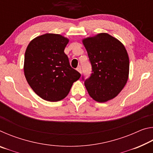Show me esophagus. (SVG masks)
<instances>
[{
	"label": "esophagus",
	"mask_w": 153,
	"mask_h": 153,
	"mask_svg": "<svg viewBox=\"0 0 153 153\" xmlns=\"http://www.w3.org/2000/svg\"><path fill=\"white\" fill-rule=\"evenodd\" d=\"M77 71H78V72H79V73L80 74H81L82 73V70H81V67H80V66H79V67H77Z\"/></svg>",
	"instance_id": "34e87169"
}]
</instances>
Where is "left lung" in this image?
Wrapping results in <instances>:
<instances>
[{"mask_svg":"<svg viewBox=\"0 0 153 153\" xmlns=\"http://www.w3.org/2000/svg\"><path fill=\"white\" fill-rule=\"evenodd\" d=\"M92 65L91 76H82L89 95L104 102L117 97L128 79V53L120 41L107 33H100L82 40Z\"/></svg>","mask_w":153,"mask_h":153,"instance_id":"8db88e82","label":"left lung"}]
</instances>
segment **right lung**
I'll use <instances>...</instances> for the list:
<instances>
[{"label": "right lung", "instance_id": "1", "mask_svg": "<svg viewBox=\"0 0 153 153\" xmlns=\"http://www.w3.org/2000/svg\"><path fill=\"white\" fill-rule=\"evenodd\" d=\"M68 42L61 35L46 33L31 41L25 51V78L36 94L47 101L65 98L81 76L71 67L64 53Z\"/></svg>", "mask_w": 153, "mask_h": 153}]
</instances>
